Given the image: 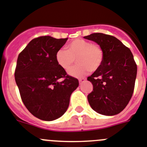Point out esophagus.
<instances>
[{"label": "esophagus", "instance_id": "obj_1", "mask_svg": "<svg viewBox=\"0 0 147 147\" xmlns=\"http://www.w3.org/2000/svg\"><path fill=\"white\" fill-rule=\"evenodd\" d=\"M85 80H86V78H79V83L81 84V83L84 82V81H85Z\"/></svg>", "mask_w": 147, "mask_h": 147}]
</instances>
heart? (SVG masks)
Listing matches in <instances>:
<instances>
[{"mask_svg": "<svg viewBox=\"0 0 147 147\" xmlns=\"http://www.w3.org/2000/svg\"><path fill=\"white\" fill-rule=\"evenodd\" d=\"M75 58L79 63L70 68ZM55 60L63 69L70 68L68 72L71 76L81 78L100 68L104 61V51L98 44L82 38H76L68 43L67 49H60L57 51Z\"/></svg>", "mask_w": 147, "mask_h": 147, "instance_id": "b5f03b06", "label": "heart"}]
</instances>
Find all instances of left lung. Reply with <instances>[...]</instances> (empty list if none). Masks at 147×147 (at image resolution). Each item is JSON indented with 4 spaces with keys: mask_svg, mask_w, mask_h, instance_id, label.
Instances as JSON below:
<instances>
[{
    "mask_svg": "<svg viewBox=\"0 0 147 147\" xmlns=\"http://www.w3.org/2000/svg\"><path fill=\"white\" fill-rule=\"evenodd\" d=\"M104 51L100 67L87 78L93 85L88 95L89 105L98 113L115 115L123 110L133 94L137 64L128 47L114 36L93 33L84 37Z\"/></svg>",
    "mask_w": 147,
    "mask_h": 147,
    "instance_id": "obj_1",
    "label": "left lung"
}]
</instances>
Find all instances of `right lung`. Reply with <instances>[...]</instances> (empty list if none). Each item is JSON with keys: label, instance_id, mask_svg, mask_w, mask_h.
<instances>
[{"label": "right lung", "instance_id": "right-lung-1", "mask_svg": "<svg viewBox=\"0 0 147 147\" xmlns=\"http://www.w3.org/2000/svg\"><path fill=\"white\" fill-rule=\"evenodd\" d=\"M68 38L40 36L28 43L18 55L15 78L26 109L36 118L53 121L66 112L78 80L57 63L55 54ZM63 78L62 82L58 79Z\"/></svg>", "mask_w": 147, "mask_h": 147}]
</instances>
